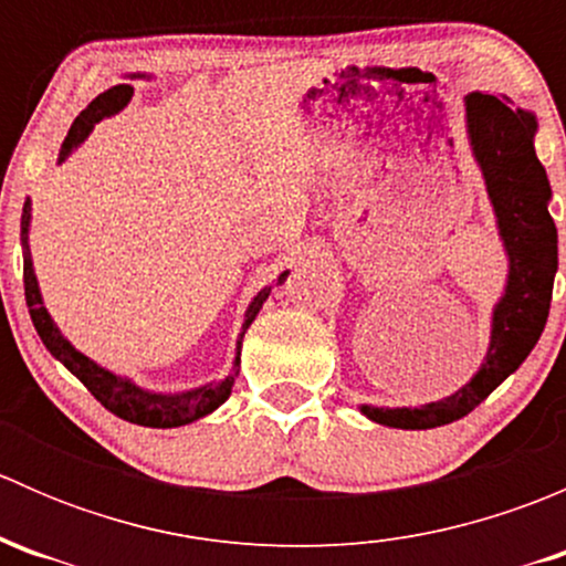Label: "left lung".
Segmentation results:
<instances>
[{"instance_id": "left-lung-1", "label": "left lung", "mask_w": 566, "mask_h": 566, "mask_svg": "<svg viewBox=\"0 0 566 566\" xmlns=\"http://www.w3.org/2000/svg\"><path fill=\"white\" fill-rule=\"evenodd\" d=\"M468 136L473 156L488 182L490 202L499 219V235L510 254L504 298L493 310V334L484 364L471 384L452 397L421 408H373L361 405L367 419L399 430H430L452 424L471 413L482 399L504 384L545 331L558 268V235L547 202L551 182L534 153L536 119L512 108L506 98L488 93L465 95Z\"/></svg>"}]
</instances>
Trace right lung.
Wrapping results in <instances>:
<instances>
[{
  "mask_svg": "<svg viewBox=\"0 0 566 566\" xmlns=\"http://www.w3.org/2000/svg\"><path fill=\"white\" fill-rule=\"evenodd\" d=\"M130 95H134V87H130V84H117V87L101 93L93 104L84 108V112L73 119L71 130H67L65 142H62L60 161H65V158L71 156L73 147H78L84 139H87L90 130L95 128V123H101L104 117H112V114H117L119 108L128 104ZM30 216H32V205L30 199H27L24 213H21V243H24V295H27V306H30V317L32 323H35V331L40 339H43L45 350H49L56 361L65 364V367L71 369L84 386H87V391L93 394L106 410H112V413L119 416V419L130 421V424L161 427V430H167V427H180V424H188V421H197L202 419V416L213 413V410L230 397L232 386H235V378H238V369H241L243 334L241 339H238V356H235V367H232L230 378L219 380V384L199 386V389L182 391V394L145 391L136 384H130V380L119 378V375L108 373V369L98 367L95 361H90L84 353H78L76 347L60 334L54 319H51L49 312H45L43 298H40L38 279H35V271H32L30 243H27L30 241V238H27L30 235ZM284 279H287V271L279 276L276 284H282ZM268 295H271V287L260 290L256 298L251 301L247 310V319H243V331L249 328L251 319H254L256 312L262 310Z\"/></svg>",
  "mask_w": 566,
  "mask_h": 566,
  "instance_id": "1",
  "label": "right lung"
}]
</instances>
